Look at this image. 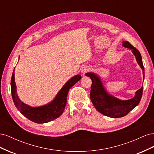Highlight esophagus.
I'll return each instance as SVG.
<instances>
[{"instance_id":"1","label":"esophagus","mask_w":154,"mask_h":154,"mask_svg":"<svg viewBox=\"0 0 154 154\" xmlns=\"http://www.w3.org/2000/svg\"><path fill=\"white\" fill-rule=\"evenodd\" d=\"M90 71H91V68H90L89 67L85 66V67H83L82 68V73L83 75H85V74H87V72H88Z\"/></svg>"}]
</instances>
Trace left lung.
<instances>
[{
	"label": "left lung",
	"instance_id": "left-lung-1",
	"mask_svg": "<svg viewBox=\"0 0 154 154\" xmlns=\"http://www.w3.org/2000/svg\"><path fill=\"white\" fill-rule=\"evenodd\" d=\"M123 47L132 50L138 64L143 69V78H144V66L139 51L127 41H123ZM85 75L89 76L92 80L90 93L91 100L96 110L102 114L113 118L123 117L134 109L141 101L143 86L136 91V96L133 98L122 101L109 94L106 92L100 78L94 73L88 72L85 74Z\"/></svg>",
	"mask_w": 154,
	"mask_h": 154
}]
</instances>
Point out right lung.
<instances>
[{
	"instance_id": "right-lung-1",
	"label": "right lung",
	"mask_w": 154,
	"mask_h": 154,
	"mask_svg": "<svg viewBox=\"0 0 154 154\" xmlns=\"http://www.w3.org/2000/svg\"><path fill=\"white\" fill-rule=\"evenodd\" d=\"M81 78L82 76L78 74L70 79L59 91L51 103L42 106L31 107L22 102L17 96L15 74L13 71L11 80V95L13 102L21 114L31 122L36 123H44L51 122L62 114L67 104V96L69 89Z\"/></svg>"
}]
</instances>
